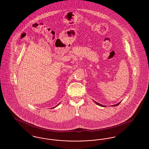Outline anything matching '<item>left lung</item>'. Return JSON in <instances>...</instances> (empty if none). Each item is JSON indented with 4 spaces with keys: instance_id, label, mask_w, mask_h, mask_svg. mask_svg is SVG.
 <instances>
[{
    "instance_id": "left-lung-1",
    "label": "left lung",
    "mask_w": 149,
    "mask_h": 149,
    "mask_svg": "<svg viewBox=\"0 0 149 149\" xmlns=\"http://www.w3.org/2000/svg\"><path fill=\"white\" fill-rule=\"evenodd\" d=\"M95 103V104H97V105H98V106H100L101 107H105L104 106H103V105H102V104H99V103H98V102H95V101H94ZM120 102H119L118 103H117V104H115V105H113V106H117L120 103Z\"/></svg>"
}]
</instances>
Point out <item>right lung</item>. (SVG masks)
Here are the masks:
<instances>
[{
	"instance_id": "1",
	"label": "right lung",
	"mask_w": 149,
	"mask_h": 149,
	"mask_svg": "<svg viewBox=\"0 0 149 149\" xmlns=\"http://www.w3.org/2000/svg\"><path fill=\"white\" fill-rule=\"evenodd\" d=\"M59 104H60V103H59ZM58 105H57V106H58Z\"/></svg>"
}]
</instances>
